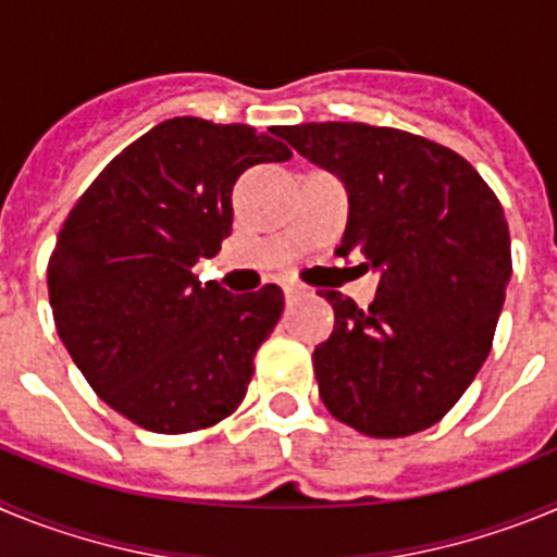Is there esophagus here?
I'll list each match as a JSON object with an SVG mask.
<instances>
[{
  "label": "esophagus",
  "instance_id": "1",
  "mask_svg": "<svg viewBox=\"0 0 557 557\" xmlns=\"http://www.w3.org/2000/svg\"><path fill=\"white\" fill-rule=\"evenodd\" d=\"M284 295H287V301H295V298L309 295V289L304 287V284H284Z\"/></svg>",
  "mask_w": 557,
  "mask_h": 557
}]
</instances>
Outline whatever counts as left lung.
Wrapping results in <instances>:
<instances>
[{"label":"left lung","instance_id":"obj_1","mask_svg":"<svg viewBox=\"0 0 557 557\" xmlns=\"http://www.w3.org/2000/svg\"><path fill=\"white\" fill-rule=\"evenodd\" d=\"M284 139L343 181L337 253L379 273L368 309L321 293L334 309L312 354L323 405L371 437L437 424L488 357L505 304L513 264L499 200L455 150L396 127L307 122Z\"/></svg>","mask_w":557,"mask_h":557}]
</instances>
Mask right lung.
<instances>
[{
    "label": "right lung",
    "mask_w": 557,
    "mask_h": 557,
    "mask_svg": "<svg viewBox=\"0 0 557 557\" xmlns=\"http://www.w3.org/2000/svg\"><path fill=\"white\" fill-rule=\"evenodd\" d=\"M175 116L116 156L69 211L49 259L63 346L97 396L164 435L206 430L243 405L284 293L231 295L191 268L231 234V189L287 161L282 133Z\"/></svg>",
    "instance_id": "right-lung-1"
}]
</instances>
